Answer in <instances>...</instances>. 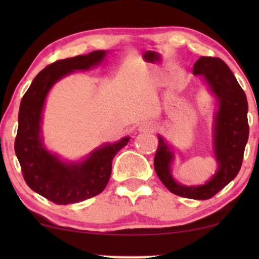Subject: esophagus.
Instances as JSON below:
<instances>
[{"label": "esophagus", "instance_id": "34e87169", "mask_svg": "<svg viewBox=\"0 0 259 259\" xmlns=\"http://www.w3.org/2000/svg\"><path fill=\"white\" fill-rule=\"evenodd\" d=\"M154 130V125L153 122L151 121H143L138 126V131L139 132H151V131Z\"/></svg>", "mask_w": 259, "mask_h": 259}]
</instances>
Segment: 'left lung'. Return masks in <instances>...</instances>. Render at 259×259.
<instances>
[{
    "mask_svg": "<svg viewBox=\"0 0 259 259\" xmlns=\"http://www.w3.org/2000/svg\"><path fill=\"white\" fill-rule=\"evenodd\" d=\"M194 75L203 76L217 101L213 115L212 147L218 168L203 185L187 186L172 176L175 152L161 136L154 155V169L161 183L177 196L206 200L218 193L238 175L249 139L246 95L228 65L218 58L200 56L193 66Z\"/></svg>",
    "mask_w": 259,
    "mask_h": 259,
    "instance_id": "1",
    "label": "left lung"
}]
</instances>
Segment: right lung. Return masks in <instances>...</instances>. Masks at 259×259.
<instances>
[{"mask_svg":"<svg viewBox=\"0 0 259 259\" xmlns=\"http://www.w3.org/2000/svg\"><path fill=\"white\" fill-rule=\"evenodd\" d=\"M108 52L59 60L35 76L23 95L19 111L15 153L23 178L31 190L59 205L79 203L101 193L107 185L115 154L131 138L102 144L79 161L62 160L46 147L42 137V113L52 87L75 70H88L104 62Z\"/></svg>","mask_w":259,"mask_h":259,"instance_id":"1","label":"right lung"}]
</instances>
